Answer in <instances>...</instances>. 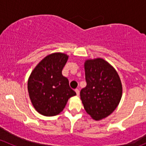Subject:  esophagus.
Wrapping results in <instances>:
<instances>
[{"instance_id": "obj_1", "label": "esophagus", "mask_w": 146, "mask_h": 146, "mask_svg": "<svg viewBox=\"0 0 146 146\" xmlns=\"http://www.w3.org/2000/svg\"><path fill=\"white\" fill-rule=\"evenodd\" d=\"M75 91H76V94H77V95H79V94H80V91H79V90L78 89V88H76V90H75Z\"/></svg>"}]
</instances>
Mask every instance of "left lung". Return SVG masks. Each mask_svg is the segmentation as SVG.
Here are the masks:
<instances>
[{
  "mask_svg": "<svg viewBox=\"0 0 146 146\" xmlns=\"http://www.w3.org/2000/svg\"><path fill=\"white\" fill-rule=\"evenodd\" d=\"M87 85L80 91L86 112L96 121L106 118L115 110L122 96V85L117 70L101 58L84 64Z\"/></svg>",
  "mask_w": 146,
  "mask_h": 146,
  "instance_id": "obj_1",
  "label": "left lung"
}]
</instances>
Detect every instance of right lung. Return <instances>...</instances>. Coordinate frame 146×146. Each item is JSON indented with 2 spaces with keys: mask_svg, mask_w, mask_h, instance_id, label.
Instances as JSON below:
<instances>
[{
  "mask_svg": "<svg viewBox=\"0 0 146 146\" xmlns=\"http://www.w3.org/2000/svg\"><path fill=\"white\" fill-rule=\"evenodd\" d=\"M68 58L64 53H53L36 65L29 76L27 89L36 111L46 117H53L64 110L68 100L76 95L69 86L62 70Z\"/></svg>",
  "mask_w": 146,
  "mask_h": 146,
  "instance_id": "right-lung-1",
  "label": "right lung"
}]
</instances>
